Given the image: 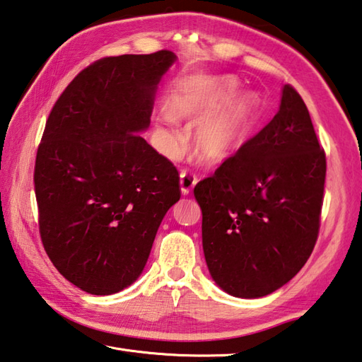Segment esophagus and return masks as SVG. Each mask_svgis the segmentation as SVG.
Masks as SVG:
<instances>
[{
    "mask_svg": "<svg viewBox=\"0 0 362 362\" xmlns=\"http://www.w3.org/2000/svg\"><path fill=\"white\" fill-rule=\"evenodd\" d=\"M197 184V178L189 172H182L180 176V186H181V194L189 195L192 190H194Z\"/></svg>",
    "mask_w": 362,
    "mask_h": 362,
    "instance_id": "34e87169",
    "label": "esophagus"
}]
</instances>
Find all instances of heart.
<instances>
[{
  "label": "heart",
  "instance_id": "b5f03b06",
  "mask_svg": "<svg viewBox=\"0 0 362 362\" xmlns=\"http://www.w3.org/2000/svg\"><path fill=\"white\" fill-rule=\"evenodd\" d=\"M238 90L233 79L214 78L194 84L172 101V115L178 119L198 120L222 107ZM256 100L250 93L239 95L220 112L204 119L195 131L194 148L206 164H220L239 148L252 124ZM160 136L168 153L178 151L186 136L172 119L160 128Z\"/></svg>",
  "mask_w": 362,
  "mask_h": 362
}]
</instances>
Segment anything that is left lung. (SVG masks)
Segmentation results:
<instances>
[{"label":"left lung","instance_id":"8db88e82","mask_svg":"<svg viewBox=\"0 0 362 362\" xmlns=\"http://www.w3.org/2000/svg\"><path fill=\"white\" fill-rule=\"evenodd\" d=\"M325 175L308 107L286 84L267 127L194 189L204 259L220 289L259 298L298 274L319 234Z\"/></svg>","mask_w":362,"mask_h":362}]
</instances>
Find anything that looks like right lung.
Wrapping results in <instances>:
<instances>
[{
	"instance_id": "add662e5",
	"label": "right lung",
	"mask_w": 362,
	"mask_h": 362,
	"mask_svg": "<svg viewBox=\"0 0 362 362\" xmlns=\"http://www.w3.org/2000/svg\"><path fill=\"white\" fill-rule=\"evenodd\" d=\"M175 61L167 49L100 59L47 120L34 170L40 238L59 274L87 293L136 281L181 197L176 167L140 136Z\"/></svg>"
}]
</instances>
